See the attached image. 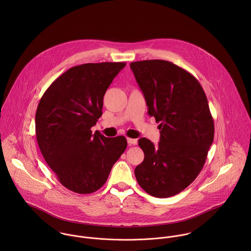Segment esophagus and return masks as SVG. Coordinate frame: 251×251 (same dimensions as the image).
Here are the masks:
<instances>
[{
	"instance_id": "34e87169",
	"label": "esophagus",
	"mask_w": 251,
	"mask_h": 251,
	"mask_svg": "<svg viewBox=\"0 0 251 251\" xmlns=\"http://www.w3.org/2000/svg\"><path fill=\"white\" fill-rule=\"evenodd\" d=\"M137 139H133V138H127V143L128 145H136L137 144Z\"/></svg>"
}]
</instances>
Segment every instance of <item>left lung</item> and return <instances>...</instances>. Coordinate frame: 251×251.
I'll return each mask as SVG.
<instances>
[{"label": "left lung", "instance_id": "left-lung-1", "mask_svg": "<svg viewBox=\"0 0 251 251\" xmlns=\"http://www.w3.org/2000/svg\"><path fill=\"white\" fill-rule=\"evenodd\" d=\"M130 69L148 114L160 129L156 147L139 139L145 157L134 170L135 177L151 196H174L197 178L214 141L215 124L206 94L191 73L168 61L133 62Z\"/></svg>", "mask_w": 251, "mask_h": 251}]
</instances>
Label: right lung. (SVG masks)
<instances>
[{"label":"right lung","mask_w":251,"mask_h":251,"mask_svg":"<svg viewBox=\"0 0 251 251\" xmlns=\"http://www.w3.org/2000/svg\"><path fill=\"white\" fill-rule=\"evenodd\" d=\"M126 63H89L73 67L45 91L37 105L39 150L58 180L68 189L89 194L107 180L126 151L125 136L92 133L102 115L103 97Z\"/></svg>","instance_id":"right-lung-1"}]
</instances>
